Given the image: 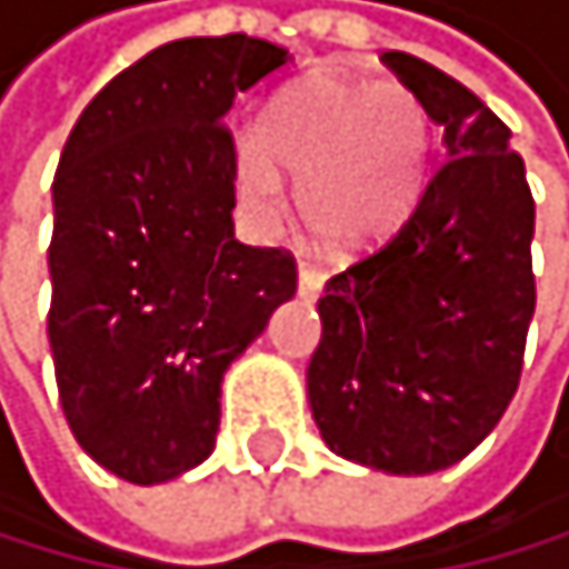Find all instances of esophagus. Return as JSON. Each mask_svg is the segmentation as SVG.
Segmentation results:
<instances>
[{
	"label": "esophagus",
	"mask_w": 569,
	"mask_h": 569,
	"mask_svg": "<svg viewBox=\"0 0 569 569\" xmlns=\"http://www.w3.org/2000/svg\"><path fill=\"white\" fill-rule=\"evenodd\" d=\"M320 291H323V273L313 270V267H302V270H299V299L313 302V299L320 296Z\"/></svg>",
	"instance_id": "esophagus-1"
}]
</instances>
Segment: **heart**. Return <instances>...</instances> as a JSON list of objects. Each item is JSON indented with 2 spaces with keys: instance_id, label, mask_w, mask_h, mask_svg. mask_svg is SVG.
Instances as JSON below:
<instances>
[{
  "instance_id": "heart-1",
  "label": "heart",
  "mask_w": 569,
  "mask_h": 569,
  "mask_svg": "<svg viewBox=\"0 0 569 569\" xmlns=\"http://www.w3.org/2000/svg\"><path fill=\"white\" fill-rule=\"evenodd\" d=\"M428 146V113L406 84L317 70L270 102L260 141H238L234 178L249 210L278 217L288 173L299 181V213L317 246L352 252L409 213Z\"/></svg>"
}]
</instances>
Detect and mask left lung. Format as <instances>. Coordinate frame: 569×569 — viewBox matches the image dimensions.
<instances>
[{"instance_id":"obj_1","label":"left lung","mask_w":569,"mask_h":569,"mask_svg":"<svg viewBox=\"0 0 569 569\" xmlns=\"http://www.w3.org/2000/svg\"><path fill=\"white\" fill-rule=\"evenodd\" d=\"M388 67L441 128L446 163L381 249L317 302L306 399L328 449L381 473H435L491 435L535 317V199L513 134L438 67Z\"/></svg>"}]
</instances>
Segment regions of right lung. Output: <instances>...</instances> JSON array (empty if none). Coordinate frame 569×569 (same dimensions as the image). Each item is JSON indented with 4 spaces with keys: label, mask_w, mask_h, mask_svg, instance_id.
Returning <instances> with one entry per match:
<instances>
[{
    "label": "right lung",
    "mask_w": 569,
    "mask_h": 569,
    "mask_svg": "<svg viewBox=\"0 0 569 569\" xmlns=\"http://www.w3.org/2000/svg\"><path fill=\"white\" fill-rule=\"evenodd\" d=\"M288 63L249 34L181 38L106 84L52 181L49 346L78 446L131 485L213 452L220 385L296 296V260L234 238V96Z\"/></svg>",
    "instance_id": "right-lung-1"
}]
</instances>
